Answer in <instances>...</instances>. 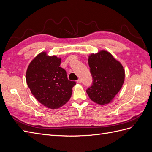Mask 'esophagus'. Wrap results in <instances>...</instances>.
Listing matches in <instances>:
<instances>
[{
  "label": "esophagus",
  "mask_w": 152,
  "mask_h": 152,
  "mask_svg": "<svg viewBox=\"0 0 152 152\" xmlns=\"http://www.w3.org/2000/svg\"><path fill=\"white\" fill-rule=\"evenodd\" d=\"M77 82L78 84H80L81 82H82V80H81L80 79H78V80H77Z\"/></svg>",
  "instance_id": "1"
}]
</instances>
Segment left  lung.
Returning a JSON list of instances; mask_svg holds the SVG:
<instances>
[{"label":"left lung","mask_w":152,"mask_h":152,"mask_svg":"<svg viewBox=\"0 0 152 152\" xmlns=\"http://www.w3.org/2000/svg\"><path fill=\"white\" fill-rule=\"evenodd\" d=\"M88 63L93 78V85L86 91L89 98L100 105L112 103L125 80L121 63L105 50L91 53Z\"/></svg>","instance_id":"obj_1"}]
</instances>
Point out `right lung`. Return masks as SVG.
Returning a JSON list of instances; mask_svg holds the SVG:
<instances>
[{
	"instance_id": "obj_1",
	"label": "right lung",
	"mask_w": 152,
	"mask_h": 152,
	"mask_svg": "<svg viewBox=\"0 0 152 152\" xmlns=\"http://www.w3.org/2000/svg\"><path fill=\"white\" fill-rule=\"evenodd\" d=\"M61 58L41 52L32 59L26 72V80L31 94L39 103L50 109H58L70 99L76 83L68 79L59 67Z\"/></svg>"
}]
</instances>
